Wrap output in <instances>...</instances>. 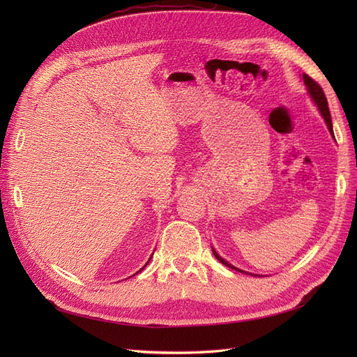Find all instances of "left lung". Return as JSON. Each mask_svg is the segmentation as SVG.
<instances>
[{
  "instance_id": "obj_1",
  "label": "left lung",
  "mask_w": 357,
  "mask_h": 357,
  "mask_svg": "<svg viewBox=\"0 0 357 357\" xmlns=\"http://www.w3.org/2000/svg\"><path fill=\"white\" fill-rule=\"evenodd\" d=\"M302 79H304V83H305V86H307V91H308L310 96H311V98H312V101L316 102V105H317L319 112L321 113L323 119H325V122H326V125H328L329 132L333 135V129H332V119H331V112H329V107H328V100H326V95H325V92H323L321 86H320L317 82L312 80L308 74H302ZM213 255H214V256H215V259H218V261H219V262H222L223 265L229 266V268H232V269H236V271H240V273H244V271H241V269L235 268V266H232L231 264L226 262L225 259H222V257H220L218 253H215L214 248H213ZM245 274H247V273H245Z\"/></svg>"
}]
</instances>
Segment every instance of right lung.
<instances>
[{
    "instance_id": "add662e5",
    "label": "right lung",
    "mask_w": 357,
    "mask_h": 357,
    "mask_svg": "<svg viewBox=\"0 0 357 357\" xmlns=\"http://www.w3.org/2000/svg\"><path fill=\"white\" fill-rule=\"evenodd\" d=\"M149 261H150V259H149ZM147 264H149V262H147ZM147 264H146V265H147ZM146 265H144V266H146ZM144 266H143L142 269H139V271H143V269H144ZM139 271H138V273H139Z\"/></svg>"
}]
</instances>
